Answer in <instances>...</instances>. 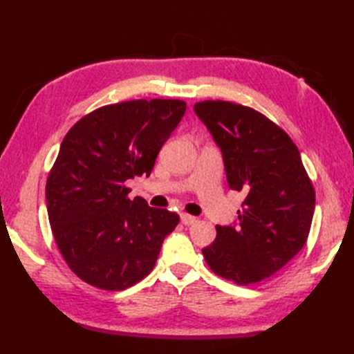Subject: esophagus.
<instances>
[{"label": "esophagus", "instance_id": "1", "mask_svg": "<svg viewBox=\"0 0 354 354\" xmlns=\"http://www.w3.org/2000/svg\"><path fill=\"white\" fill-rule=\"evenodd\" d=\"M181 222H183V225H185V227H189V225H193L194 222H196V217L187 214V213H183L181 214Z\"/></svg>", "mask_w": 354, "mask_h": 354}]
</instances>
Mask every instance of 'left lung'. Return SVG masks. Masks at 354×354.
Instances as JSON below:
<instances>
[{
	"label": "left lung",
	"instance_id": "obj_1",
	"mask_svg": "<svg viewBox=\"0 0 354 354\" xmlns=\"http://www.w3.org/2000/svg\"><path fill=\"white\" fill-rule=\"evenodd\" d=\"M194 112L221 149L231 190L246 196L234 225H217L204 248L214 274L248 286L274 275L306 245L315 190L298 147L281 127L252 108L207 100Z\"/></svg>",
	"mask_w": 354,
	"mask_h": 354
}]
</instances>
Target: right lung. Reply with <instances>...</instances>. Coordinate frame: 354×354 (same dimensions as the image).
Returning a JSON list of instances; mask_svg holds the SVG:
<instances>
[{"instance_id": "obj_1", "label": "right lung", "mask_w": 354, "mask_h": 354, "mask_svg": "<svg viewBox=\"0 0 354 354\" xmlns=\"http://www.w3.org/2000/svg\"><path fill=\"white\" fill-rule=\"evenodd\" d=\"M185 109L162 99L108 104L65 135L45 196L56 245L80 280L124 290L153 269L179 216L129 199L124 183L150 175Z\"/></svg>"}]
</instances>
